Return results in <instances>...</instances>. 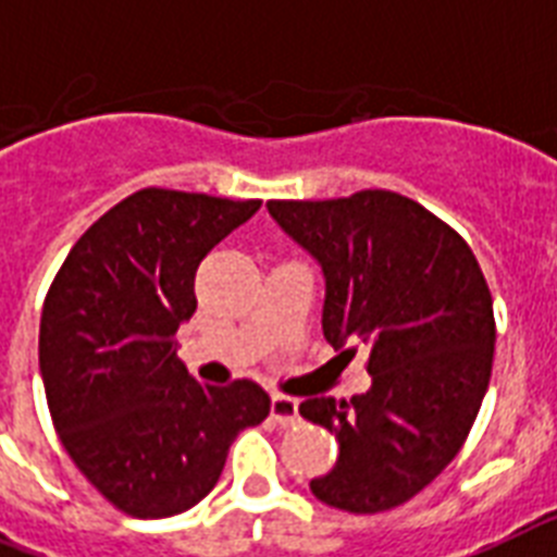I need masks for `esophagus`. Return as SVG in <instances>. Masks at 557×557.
I'll use <instances>...</instances> for the list:
<instances>
[{
	"label": "esophagus",
	"mask_w": 557,
	"mask_h": 557,
	"mask_svg": "<svg viewBox=\"0 0 557 557\" xmlns=\"http://www.w3.org/2000/svg\"><path fill=\"white\" fill-rule=\"evenodd\" d=\"M271 420L280 423V426H294L300 423V404L294 397L274 395L271 397Z\"/></svg>",
	"instance_id": "obj_1"
}]
</instances>
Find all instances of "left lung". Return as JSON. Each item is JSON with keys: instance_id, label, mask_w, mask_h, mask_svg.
I'll list each match as a JSON object with an SVG mask.
<instances>
[{"instance_id": "1", "label": "left lung", "mask_w": 557, "mask_h": 557, "mask_svg": "<svg viewBox=\"0 0 557 557\" xmlns=\"http://www.w3.org/2000/svg\"><path fill=\"white\" fill-rule=\"evenodd\" d=\"M265 208L323 269L325 341L343 355L363 346L372 374L349 404H300L341 446L311 492L355 515L395 509L455 460L490 386L495 318L481 265L458 232L395 191Z\"/></svg>"}]
</instances>
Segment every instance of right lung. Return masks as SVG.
<instances>
[{
    "mask_svg": "<svg viewBox=\"0 0 557 557\" xmlns=\"http://www.w3.org/2000/svg\"><path fill=\"white\" fill-rule=\"evenodd\" d=\"M260 200L143 188L76 239L45 297L39 372L76 469L116 509L169 518L200 504L228 446L269 418L251 381L202 386L176 357L202 257Z\"/></svg>",
    "mask_w": 557,
    "mask_h": 557,
    "instance_id": "1",
    "label": "right lung"
}]
</instances>
